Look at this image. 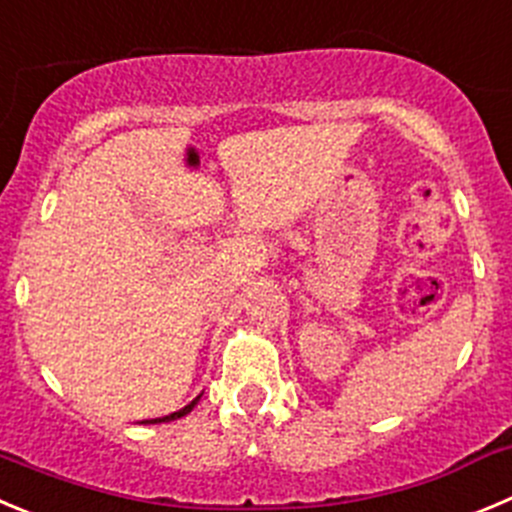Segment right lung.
<instances>
[{"label":"right lung","mask_w":512,"mask_h":512,"mask_svg":"<svg viewBox=\"0 0 512 512\" xmlns=\"http://www.w3.org/2000/svg\"><path fill=\"white\" fill-rule=\"evenodd\" d=\"M199 401V396L194 401H191V404H186L184 409H179V412H174V414H169V417H159V419H143L141 424H161V422H171V419H179V417H186V414L191 412V409H194V404H197Z\"/></svg>","instance_id":"add662e5"}]
</instances>
